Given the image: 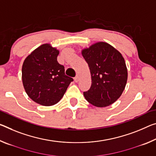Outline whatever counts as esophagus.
Returning <instances> with one entry per match:
<instances>
[{
    "instance_id": "obj_1",
    "label": "esophagus",
    "mask_w": 156,
    "mask_h": 156,
    "mask_svg": "<svg viewBox=\"0 0 156 156\" xmlns=\"http://www.w3.org/2000/svg\"><path fill=\"white\" fill-rule=\"evenodd\" d=\"M79 79H80V77H79L78 75H77L75 78H74V80H75L76 83H78L79 81Z\"/></svg>"
}]
</instances>
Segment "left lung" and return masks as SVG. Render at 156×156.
Segmentation results:
<instances>
[{
  "label": "left lung",
  "mask_w": 156,
  "mask_h": 156,
  "mask_svg": "<svg viewBox=\"0 0 156 156\" xmlns=\"http://www.w3.org/2000/svg\"><path fill=\"white\" fill-rule=\"evenodd\" d=\"M90 67L91 85L84 91L89 103L96 107H106L115 103L124 90L128 71L119 52L105 42H98L82 51Z\"/></svg>",
  "instance_id": "8db88e82"
}]
</instances>
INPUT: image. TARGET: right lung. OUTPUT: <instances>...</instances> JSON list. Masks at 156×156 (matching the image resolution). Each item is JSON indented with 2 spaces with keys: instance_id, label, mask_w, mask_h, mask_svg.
Listing matches in <instances>:
<instances>
[{
  "instance_id": "1",
  "label": "right lung",
  "mask_w": 156,
  "mask_h": 156,
  "mask_svg": "<svg viewBox=\"0 0 156 156\" xmlns=\"http://www.w3.org/2000/svg\"><path fill=\"white\" fill-rule=\"evenodd\" d=\"M59 51L49 44L38 47L24 60L22 81L25 90L34 102L44 106L58 103L73 79L65 75L58 63Z\"/></svg>"
}]
</instances>
